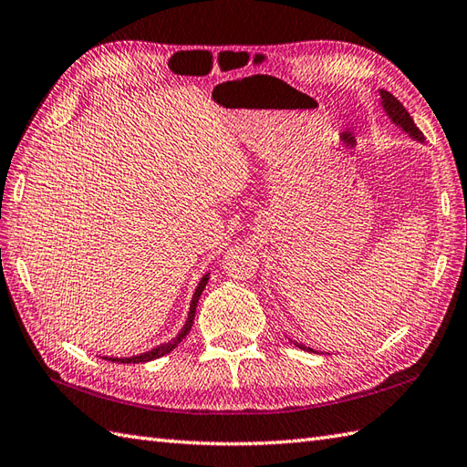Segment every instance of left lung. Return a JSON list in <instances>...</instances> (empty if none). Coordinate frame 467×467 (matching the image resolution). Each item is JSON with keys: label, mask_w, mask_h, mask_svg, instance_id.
<instances>
[{"label": "left lung", "mask_w": 467, "mask_h": 467, "mask_svg": "<svg viewBox=\"0 0 467 467\" xmlns=\"http://www.w3.org/2000/svg\"><path fill=\"white\" fill-rule=\"evenodd\" d=\"M378 93H379L381 109H383V113H386V116H388V119L393 123V126H398L403 133H408V136H410L413 141L426 143V138H423V133L418 130L416 123H413V119H411V116L408 113V109L403 108L401 103H400L396 98H393L389 91L378 89ZM287 339H289V337H287ZM289 341H292V344H294L296 348H299V349L314 351V354H316L314 348H307V346L299 344V341H294V339H289Z\"/></svg>", "instance_id": "1"}]
</instances>
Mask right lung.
<instances>
[{
    "label": "right lung",
    "instance_id": "right-lung-1",
    "mask_svg": "<svg viewBox=\"0 0 467 467\" xmlns=\"http://www.w3.org/2000/svg\"><path fill=\"white\" fill-rule=\"evenodd\" d=\"M207 279H210V272H207V274L200 279L198 287H195V292H193V296H192V302H190L188 319H185L183 327L178 331V336L171 337L170 341H165V344H160L158 348H153V349H150V351H143V354H140V356H131V358H108V356H106L103 359H108V361H118V364H140V361H151V359H158V358H161V356H165V354H170V351H171V349H175V346H178L180 341H182L185 336L190 334L192 324H193V317H195V307H198L200 296H202V292L205 289Z\"/></svg>",
    "mask_w": 467,
    "mask_h": 467
}]
</instances>
